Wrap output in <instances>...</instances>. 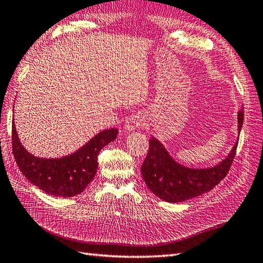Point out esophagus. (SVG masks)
Returning <instances> with one entry per match:
<instances>
[{
    "instance_id": "1",
    "label": "esophagus",
    "mask_w": 263,
    "mask_h": 263,
    "mask_svg": "<svg viewBox=\"0 0 263 263\" xmlns=\"http://www.w3.org/2000/svg\"><path fill=\"white\" fill-rule=\"evenodd\" d=\"M143 123L144 122H143V118L142 117H141V116H132V117H130L129 119L126 120L124 129L126 131H133V130L138 129V127L142 126Z\"/></svg>"
}]
</instances>
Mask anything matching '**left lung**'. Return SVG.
<instances>
[{"instance_id": "1", "label": "left lung", "mask_w": 263, "mask_h": 263, "mask_svg": "<svg viewBox=\"0 0 263 263\" xmlns=\"http://www.w3.org/2000/svg\"><path fill=\"white\" fill-rule=\"evenodd\" d=\"M245 112L238 113L239 132L243 124ZM149 152L141 166L147 187L166 202H182L201 196L219 184L232 165L238 141L221 163L209 169H190L177 163L157 139L150 141Z\"/></svg>"}]
</instances>
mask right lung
Returning <instances> with one entry per match:
<instances>
[{
	"instance_id": "right-lung-1",
	"label": "right lung",
	"mask_w": 263,
	"mask_h": 263,
	"mask_svg": "<svg viewBox=\"0 0 263 263\" xmlns=\"http://www.w3.org/2000/svg\"><path fill=\"white\" fill-rule=\"evenodd\" d=\"M118 133L117 129L104 130L70 156L41 159L22 146L13 122L12 149L20 170L31 183L51 196L70 198L83 192L93 180L98 170V154L117 139Z\"/></svg>"
}]
</instances>
